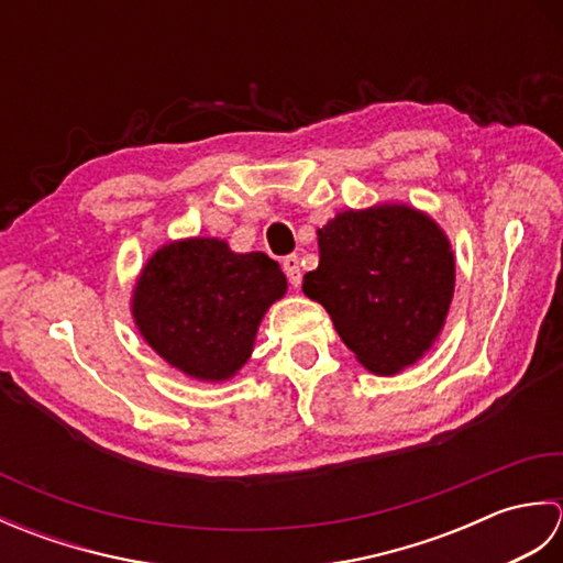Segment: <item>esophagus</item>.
<instances>
[{
    "label": "esophagus",
    "instance_id": "esophagus-1",
    "mask_svg": "<svg viewBox=\"0 0 563 563\" xmlns=\"http://www.w3.org/2000/svg\"><path fill=\"white\" fill-rule=\"evenodd\" d=\"M283 271H285V275H288V280H290L292 288H300V283H302L300 258H297V256H285L283 258Z\"/></svg>",
    "mask_w": 563,
    "mask_h": 563
}]
</instances>
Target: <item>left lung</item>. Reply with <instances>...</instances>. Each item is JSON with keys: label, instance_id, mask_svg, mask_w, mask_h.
<instances>
[{"label": "left lung", "instance_id": "left-lung-1", "mask_svg": "<svg viewBox=\"0 0 563 563\" xmlns=\"http://www.w3.org/2000/svg\"><path fill=\"white\" fill-rule=\"evenodd\" d=\"M319 236L302 290L327 309L341 341L375 375H397L440 339L454 295L448 234L406 202L343 210Z\"/></svg>", "mask_w": 563, "mask_h": 563}]
</instances>
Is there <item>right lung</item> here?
<instances>
[{
    "mask_svg": "<svg viewBox=\"0 0 563 563\" xmlns=\"http://www.w3.org/2000/svg\"><path fill=\"white\" fill-rule=\"evenodd\" d=\"M285 292L288 278L263 251L236 254L224 239L188 236L147 258L130 312L154 353L214 385L246 365L261 319Z\"/></svg>",
    "mask_w": 563,
    "mask_h": 563,
    "instance_id": "1",
    "label": "right lung"
}]
</instances>
